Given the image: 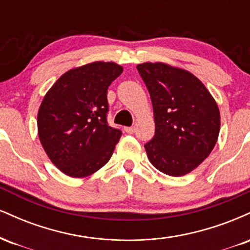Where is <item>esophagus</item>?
I'll list each match as a JSON object with an SVG mask.
<instances>
[{
    "label": "esophagus",
    "instance_id": "34e87169",
    "mask_svg": "<svg viewBox=\"0 0 250 250\" xmlns=\"http://www.w3.org/2000/svg\"><path fill=\"white\" fill-rule=\"evenodd\" d=\"M125 131L127 134H134L135 133V128L134 127H125Z\"/></svg>",
    "mask_w": 250,
    "mask_h": 250
}]
</instances>
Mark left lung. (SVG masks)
<instances>
[{"mask_svg": "<svg viewBox=\"0 0 250 250\" xmlns=\"http://www.w3.org/2000/svg\"><path fill=\"white\" fill-rule=\"evenodd\" d=\"M154 108L155 135L145 145L149 161L170 176H183L205 161L220 133V111L193 74L166 63L137 64Z\"/></svg>", "mask_w": 250, "mask_h": 250, "instance_id": "8db88e82", "label": "left lung"}]
</instances>
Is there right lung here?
<instances>
[{
    "instance_id": "1",
    "label": "right lung",
    "mask_w": 250,
    "mask_h": 250,
    "mask_svg": "<svg viewBox=\"0 0 250 250\" xmlns=\"http://www.w3.org/2000/svg\"><path fill=\"white\" fill-rule=\"evenodd\" d=\"M114 62H93L64 73L37 114L40 141L50 161L71 177H85L110 160L122 131L108 125L107 91L122 74Z\"/></svg>"
}]
</instances>
